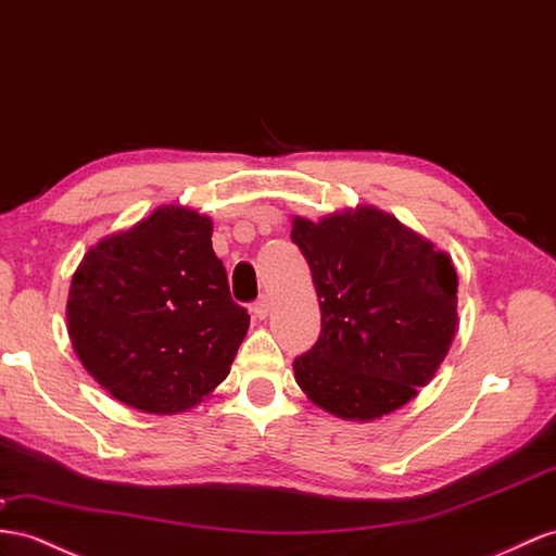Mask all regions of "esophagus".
Wrapping results in <instances>:
<instances>
[{"label":"esophagus","instance_id":"1","mask_svg":"<svg viewBox=\"0 0 556 556\" xmlns=\"http://www.w3.org/2000/svg\"><path fill=\"white\" fill-rule=\"evenodd\" d=\"M251 309H253V315H255V317H258V319H265V317L269 315V309H273V301H269L267 295H261L258 301L253 303V307H251Z\"/></svg>","mask_w":556,"mask_h":556}]
</instances>
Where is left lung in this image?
<instances>
[{
	"instance_id": "obj_1",
	"label": "left lung",
	"mask_w": 556,
	"mask_h": 556,
	"mask_svg": "<svg viewBox=\"0 0 556 556\" xmlns=\"http://www.w3.org/2000/svg\"><path fill=\"white\" fill-rule=\"evenodd\" d=\"M291 239L321 307L317 343L293 362L301 390L345 420H374L414 400L458 324L448 255L374 206L293 218Z\"/></svg>"
}]
</instances>
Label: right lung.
I'll list each match as a JSON object with an SVG mask.
<instances>
[{
  "instance_id": "right-lung-1",
  "label": "right lung",
  "mask_w": 556,
  "mask_h": 556,
  "mask_svg": "<svg viewBox=\"0 0 556 556\" xmlns=\"http://www.w3.org/2000/svg\"><path fill=\"white\" fill-rule=\"evenodd\" d=\"M211 232V218L197 211L162 206L81 258L67 333L117 402L178 414L230 374L251 317L232 301Z\"/></svg>"
}]
</instances>
